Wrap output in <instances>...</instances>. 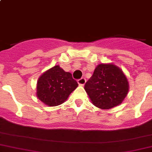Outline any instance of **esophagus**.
<instances>
[{"mask_svg":"<svg viewBox=\"0 0 152 152\" xmlns=\"http://www.w3.org/2000/svg\"><path fill=\"white\" fill-rule=\"evenodd\" d=\"M85 82H86V80H85V78H82V79H80L78 80V84H79L80 86H84L85 84Z\"/></svg>","mask_w":152,"mask_h":152,"instance_id":"1","label":"esophagus"}]
</instances>
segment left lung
Returning <instances> with one entry per match:
<instances>
[{
	"label": "left lung",
	"instance_id": "left-lung-1",
	"mask_svg": "<svg viewBox=\"0 0 152 152\" xmlns=\"http://www.w3.org/2000/svg\"><path fill=\"white\" fill-rule=\"evenodd\" d=\"M85 90L96 107L103 110L120 105L129 91V83L123 70L115 64H98L86 82Z\"/></svg>",
	"mask_w": 152,
	"mask_h": 152
}]
</instances>
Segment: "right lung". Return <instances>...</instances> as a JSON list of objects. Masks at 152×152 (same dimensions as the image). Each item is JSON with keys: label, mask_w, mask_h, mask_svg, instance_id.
<instances>
[{"label": "right lung", "mask_w": 152, "mask_h": 152, "mask_svg": "<svg viewBox=\"0 0 152 152\" xmlns=\"http://www.w3.org/2000/svg\"><path fill=\"white\" fill-rule=\"evenodd\" d=\"M77 87V82L71 73L64 71L59 65H55L39 78L36 96L46 105L53 107L64 103Z\"/></svg>", "instance_id": "1"}]
</instances>
